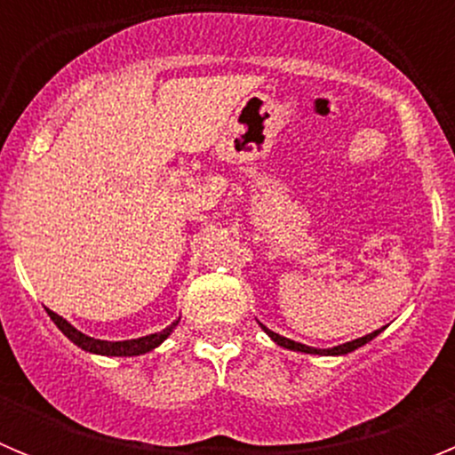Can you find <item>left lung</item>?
<instances>
[{
  "label": "left lung",
  "mask_w": 455,
  "mask_h": 455,
  "mask_svg": "<svg viewBox=\"0 0 455 455\" xmlns=\"http://www.w3.org/2000/svg\"><path fill=\"white\" fill-rule=\"evenodd\" d=\"M259 325H262V323H259ZM262 331L267 332V335L271 337L273 341H275L277 347L289 348V351L309 353V355H347V353H353V351H355V348L364 347V344H367V341H371L373 337H378V335H380V331H383V328H380V331H373V332H369V335L360 337V339H353V341H347V344H339V347H335V348H312V347H305V344H300V341L287 339V337H283V335H277V332L268 331L267 325H262Z\"/></svg>",
  "instance_id": "8db88e82"
}]
</instances>
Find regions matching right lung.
<instances>
[{"label": "right lung", "instance_id": "obj_1", "mask_svg": "<svg viewBox=\"0 0 455 455\" xmlns=\"http://www.w3.org/2000/svg\"><path fill=\"white\" fill-rule=\"evenodd\" d=\"M47 315L50 319L54 321L56 328L72 341V344H77L79 348L88 353H95V355H108V357H134V355H143V353H150L155 351L172 331H175V325L180 323L178 321H172L168 328H164L162 332H152V335L146 337H139V339H124V341H104V339H95V337H88L84 335L82 331H77L75 325L68 323L63 316H59L56 312L47 309Z\"/></svg>", "mask_w": 455, "mask_h": 455}]
</instances>
